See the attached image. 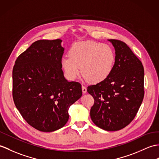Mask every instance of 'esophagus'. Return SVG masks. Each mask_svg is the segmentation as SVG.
Listing matches in <instances>:
<instances>
[{"label": "esophagus", "mask_w": 159, "mask_h": 159, "mask_svg": "<svg viewBox=\"0 0 159 159\" xmlns=\"http://www.w3.org/2000/svg\"><path fill=\"white\" fill-rule=\"evenodd\" d=\"M82 91L83 93H87V88L84 86H82Z\"/></svg>", "instance_id": "34e87169"}]
</instances>
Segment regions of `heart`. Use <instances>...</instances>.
Wrapping results in <instances>:
<instances>
[{
	"label": "heart",
	"instance_id": "obj_1",
	"mask_svg": "<svg viewBox=\"0 0 159 159\" xmlns=\"http://www.w3.org/2000/svg\"><path fill=\"white\" fill-rule=\"evenodd\" d=\"M64 56L61 64L66 76L73 80L79 76L80 68L84 78L92 83L105 80L112 73L115 64V53L108 45L93 41L76 43Z\"/></svg>",
	"mask_w": 159,
	"mask_h": 159
}]
</instances>
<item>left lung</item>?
Returning <instances> with one entry per match:
<instances>
[{
  "instance_id": "8db88e82",
  "label": "left lung",
  "mask_w": 159,
  "mask_h": 159,
  "mask_svg": "<svg viewBox=\"0 0 159 159\" xmlns=\"http://www.w3.org/2000/svg\"><path fill=\"white\" fill-rule=\"evenodd\" d=\"M115 50V64L105 80L87 87L94 98L90 110L93 123L109 131L120 130L134 119L141 106L144 91V70L142 62L127 44L108 40Z\"/></svg>"
}]
</instances>
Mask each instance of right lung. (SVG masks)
Masks as SVG:
<instances>
[{"instance_id":"add662e5","label":"right lung","mask_w":159,"mask_h":159,"mask_svg":"<svg viewBox=\"0 0 159 159\" xmlns=\"http://www.w3.org/2000/svg\"><path fill=\"white\" fill-rule=\"evenodd\" d=\"M62 40H39L17 57L13 70V98L27 123L52 132L69 119L70 106L82 96L81 84L64 76Z\"/></svg>"}]
</instances>
